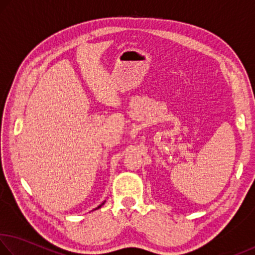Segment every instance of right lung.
Listing matches in <instances>:
<instances>
[{
	"label": "right lung",
	"instance_id": "right-lung-1",
	"mask_svg": "<svg viewBox=\"0 0 255 255\" xmlns=\"http://www.w3.org/2000/svg\"><path fill=\"white\" fill-rule=\"evenodd\" d=\"M100 207H101V206H99V207H98V208H100ZM98 208H97V209H98Z\"/></svg>",
	"mask_w": 255,
	"mask_h": 255
}]
</instances>
